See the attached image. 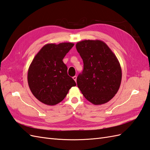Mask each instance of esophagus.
Returning a JSON list of instances; mask_svg holds the SVG:
<instances>
[{
  "label": "esophagus",
  "mask_w": 150,
  "mask_h": 150,
  "mask_svg": "<svg viewBox=\"0 0 150 150\" xmlns=\"http://www.w3.org/2000/svg\"><path fill=\"white\" fill-rule=\"evenodd\" d=\"M73 79H74V80L75 82H76V76H74V77H73Z\"/></svg>",
  "instance_id": "34e87169"
}]
</instances>
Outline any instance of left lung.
<instances>
[{
    "label": "left lung",
    "mask_w": 150,
    "mask_h": 150,
    "mask_svg": "<svg viewBox=\"0 0 150 150\" xmlns=\"http://www.w3.org/2000/svg\"><path fill=\"white\" fill-rule=\"evenodd\" d=\"M83 69L76 79L83 96L94 105L109 102L119 90L122 73L120 62L101 40H83L76 44Z\"/></svg>",
    "instance_id": "obj_1"
}]
</instances>
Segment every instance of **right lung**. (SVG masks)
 Wrapping results in <instances>:
<instances>
[{"instance_id": "add662e5", "label": "right lung", "mask_w": 150, "mask_h": 150, "mask_svg": "<svg viewBox=\"0 0 150 150\" xmlns=\"http://www.w3.org/2000/svg\"><path fill=\"white\" fill-rule=\"evenodd\" d=\"M72 43H48L34 57L28 69L27 81L33 95L43 103L55 105L76 86L62 59L74 47Z\"/></svg>"}]
</instances>
